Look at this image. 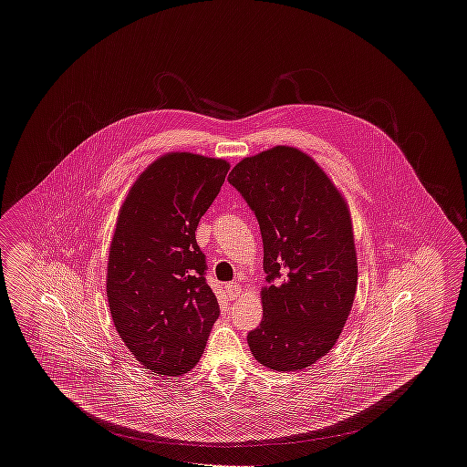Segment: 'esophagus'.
I'll list each match as a JSON object with an SVG mask.
<instances>
[{"label":"esophagus","instance_id":"34e87169","mask_svg":"<svg viewBox=\"0 0 467 467\" xmlns=\"http://www.w3.org/2000/svg\"><path fill=\"white\" fill-rule=\"evenodd\" d=\"M225 294H227L229 301H234V299H238V297H240V294H242V287H240L238 284H227V285H225Z\"/></svg>","mask_w":467,"mask_h":467}]
</instances>
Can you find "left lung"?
Returning <instances> with one entry per match:
<instances>
[{"instance_id": "obj_1", "label": "left lung", "mask_w": 467, "mask_h": 467, "mask_svg": "<svg viewBox=\"0 0 467 467\" xmlns=\"http://www.w3.org/2000/svg\"><path fill=\"white\" fill-rule=\"evenodd\" d=\"M227 180L255 213L265 244V315L248 347L269 369L301 371L329 354L356 299L348 204L308 154L285 145L244 157Z\"/></svg>"}]
</instances>
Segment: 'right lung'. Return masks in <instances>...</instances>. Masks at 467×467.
<instances>
[{
	"label": "right lung",
	"instance_id": "obj_1",
	"mask_svg": "<svg viewBox=\"0 0 467 467\" xmlns=\"http://www.w3.org/2000/svg\"><path fill=\"white\" fill-rule=\"evenodd\" d=\"M229 168L223 159L168 152L136 178L119 210L107 269L111 318L134 358L157 375L191 371L219 318L196 229Z\"/></svg>",
	"mask_w": 467,
	"mask_h": 467
}]
</instances>
